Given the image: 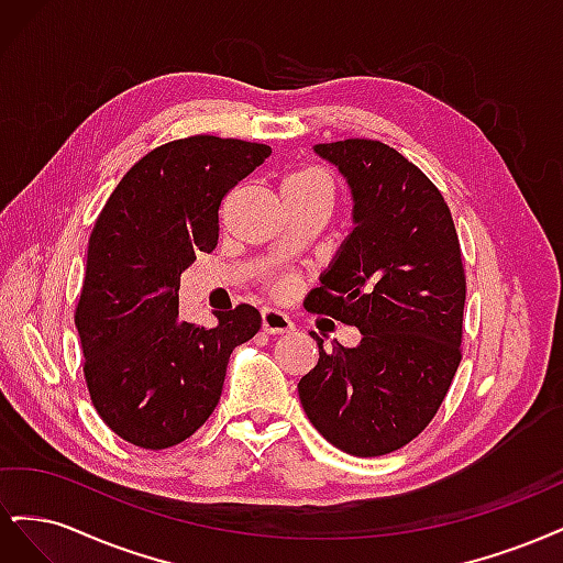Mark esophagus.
<instances>
[{
  "mask_svg": "<svg viewBox=\"0 0 563 563\" xmlns=\"http://www.w3.org/2000/svg\"><path fill=\"white\" fill-rule=\"evenodd\" d=\"M261 327L265 333L269 335H277V333H291L296 327L294 321L288 319L282 310H275V308H265L261 312Z\"/></svg>",
  "mask_w": 563,
  "mask_h": 563,
  "instance_id": "esophagus-1",
  "label": "esophagus"
}]
</instances>
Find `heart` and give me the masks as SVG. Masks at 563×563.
Returning a JSON list of instances; mask_svg holds the SVG:
<instances>
[{"mask_svg": "<svg viewBox=\"0 0 563 563\" xmlns=\"http://www.w3.org/2000/svg\"><path fill=\"white\" fill-rule=\"evenodd\" d=\"M291 178H312V180H319V183H323V185H329L327 183V178H323L321 174H317V172H302V174H296V176H291ZM291 279H282L279 284H277V291L279 294H286L288 291V288H291Z\"/></svg>", "mask_w": 563, "mask_h": 563, "instance_id": "b5f03b06", "label": "heart"}]
</instances>
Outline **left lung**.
Listing matches in <instances>:
<instances>
[{
    "mask_svg": "<svg viewBox=\"0 0 563 563\" xmlns=\"http://www.w3.org/2000/svg\"><path fill=\"white\" fill-rule=\"evenodd\" d=\"M352 192V232L305 305L356 327L319 345L298 397L319 434L360 457L406 446L439 411L460 364L465 269L444 197L380 141L314 145Z\"/></svg>",
    "mask_w": 563,
    "mask_h": 563,
    "instance_id": "8db88e82",
    "label": "left lung"
}]
</instances>
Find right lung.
Returning a JSON list of instances; mask_svg holds the SVG:
<instances>
[{
  "mask_svg": "<svg viewBox=\"0 0 563 563\" xmlns=\"http://www.w3.org/2000/svg\"><path fill=\"white\" fill-rule=\"evenodd\" d=\"M272 155L216 135L166 143L133 164L100 211L75 323L98 416L129 444L159 451L218 406L230 354L261 329L240 305L213 329L178 317L180 275L218 244V209Z\"/></svg>",
  "mask_w": 563,
  "mask_h": 563,
  "instance_id": "right-lung-1",
  "label": "right lung"
}]
</instances>
